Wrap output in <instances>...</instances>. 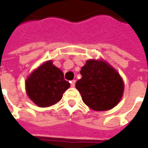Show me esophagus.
Listing matches in <instances>:
<instances>
[{"label":"esophagus","instance_id":"1","mask_svg":"<svg viewBox=\"0 0 148 148\" xmlns=\"http://www.w3.org/2000/svg\"><path fill=\"white\" fill-rule=\"evenodd\" d=\"M75 82H76V81H75V80L71 81V87H74V86H75Z\"/></svg>","mask_w":148,"mask_h":148}]
</instances>
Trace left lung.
I'll use <instances>...</instances> for the list:
<instances>
[{
  "mask_svg": "<svg viewBox=\"0 0 148 148\" xmlns=\"http://www.w3.org/2000/svg\"><path fill=\"white\" fill-rule=\"evenodd\" d=\"M75 87L83 102L95 111H107L122 98L124 84L117 71L103 59H89L80 71Z\"/></svg>",
  "mask_w": 148,
  "mask_h": 148,
  "instance_id": "1",
  "label": "left lung"
}]
</instances>
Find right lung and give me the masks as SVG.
<instances>
[{
  "label": "right lung",
  "instance_id": "add662e5",
  "mask_svg": "<svg viewBox=\"0 0 148 148\" xmlns=\"http://www.w3.org/2000/svg\"><path fill=\"white\" fill-rule=\"evenodd\" d=\"M71 84L51 60L43 62L34 70L25 81L27 97L39 107H49L58 102Z\"/></svg>",
  "mask_w": 148,
  "mask_h": 148
}]
</instances>
